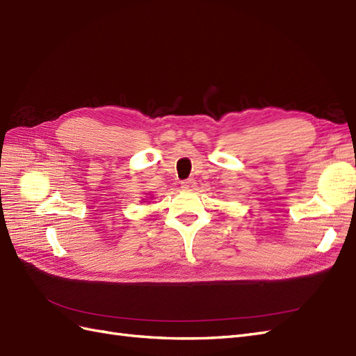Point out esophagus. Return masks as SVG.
<instances>
[{
	"label": "esophagus",
	"instance_id": "1",
	"mask_svg": "<svg viewBox=\"0 0 356 356\" xmlns=\"http://www.w3.org/2000/svg\"><path fill=\"white\" fill-rule=\"evenodd\" d=\"M181 188L186 189V191H192L195 188V180L194 179H186L181 181Z\"/></svg>",
	"mask_w": 356,
	"mask_h": 356
}]
</instances>
